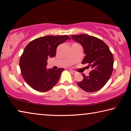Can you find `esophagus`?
<instances>
[{"instance_id":"esophagus-1","label":"esophagus","mask_w":131,"mask_h":131,"mask_svg":"<svg viewBox=\"0 0 131 131\" xmlns=\"http://www.w3.org/2000/svg\"><path fill=\"white\" fill-rule=\"evenodd\" d=\"M70 72H71L72 74H75L77 73V72H76L75 71H73V70H70Z\"/></svg>"}]
</instances>
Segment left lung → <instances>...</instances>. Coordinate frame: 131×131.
<instances>
[{
	"label": "left lung",
	"mask_w": 131,
	"mask_h": 131,
	"mask_svg": "<svg viewBox=\"0 0 131 131\" xmlns=\"http://www.w3.org/2000/svg\"><path fill=\"white\" fill-rule=\"evenodd\" d=\"M74 40L81 44L86 56L82 64H87L91 68L89 75L82 74L83 80L77 85L84 91L95 92L103 87L109 80L113 71L114 57L108 46L94 36L82 34L71 35Z\"/></svg>",
	"instance_id": "obj_1"
}]
</instances>
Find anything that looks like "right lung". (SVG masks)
Returning a JSON list of instances; mask_svg holds the SVG:
<instances>
[{
    "instance_id": "obj_1",
    "label": "right lung",
    "mask_w": 131,
    "mask_h": 131,
    "mask_svg": "<svg viewBox=\"0 0 131 131\" xmlns=\"http://www.w3.org/2000/svg\"><path fill=\"white\" fill-rule=\"evenodd\" d=\"M70 37L67 35L46 36L28 44L20 59L21 75L27 84L39 92L51 89L57 83L64 68L46 70L49 57L56 56L58 46Z\"/></svg>"
}]
</instances>
